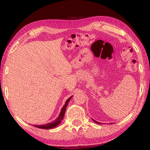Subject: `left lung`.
Returning a JSON list of instances; mask_svg holds the SVG:
<instances>
[{"label": "left lung", "mask_w": 150, "mask_h": 150, "mask_svg": "<svg viewBox=\"0 0 150 150\" xmlns=\"http://www.w3.org/2000/svg\"><path fill=\"white\" fill-rule=\"evenodd\" d=\"M92 120H93V119H92ZM93 121H95V123H96L97 124H101V123H99V122H98V121H96L95 120H93Z\"/></svg>", "instance_id": "left-lung-1"}]
</instances>
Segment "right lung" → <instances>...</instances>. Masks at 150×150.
Listing matches in <instances>:
<instances>
[{
	"mask_svg": "<svg viewBox=\"0 0 150 150\" xmlns=\"http://www.w3.org/2000/svg\"><path fill=\"white\" fill-rule=\"evenodd\" d=\"M72 98V96L71 97H69V98L67 100V102H65L64 105L62 107L61 111L60 114H59V116L57 117V118L56 120H55L54 121H52V122L50 123H47L46 125H34V127H36L37 128H42V129H51V128H53L55 127H57V125L61 122V121L62 120L64 116V114H65V111L66 109H67V107L68 104V102H69V100Z\"/></svg>",
	"mask_w": 150,
	"mask_h": 150,
	"instance_id": "right-lung-1",
	"label": "right lung"
}]
</instances>
